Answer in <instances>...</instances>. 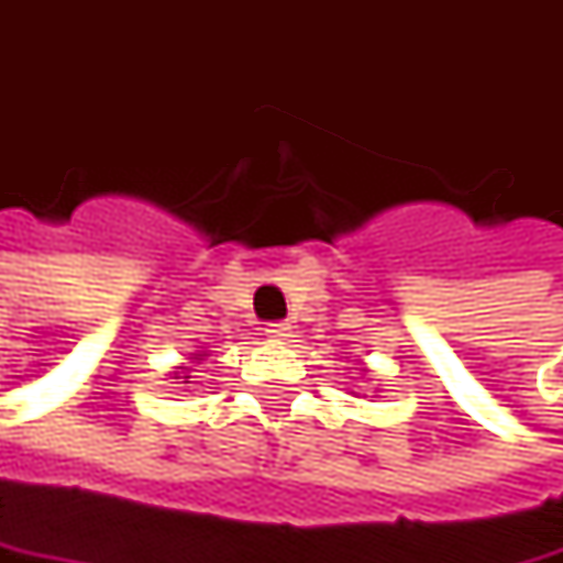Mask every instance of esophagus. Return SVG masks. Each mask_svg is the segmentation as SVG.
Segmentation results:
<instances>
[{
    "label": "esophagus",
    "instance_id": "esophagus-1",
    "mask_svg": "<svg viewBox=\"0 0 563 563\" xmlns=\"http://www.w3.org/2000/svg\"><path fill=\"white\" fill-rule=\"evenodd\" d=\"M264 333H267L271 340L283 343V340H289V336H292V328H289V324H271V328L264 330Z\"/></svg>",
    "mask_w": 563,
    "mask_h": 563
}]
</instances>
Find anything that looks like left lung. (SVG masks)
<instances>
[{"label":"left lung","instance_id":"obj_1","mask_svg":"<svg viewBox=\"0 0 563 563\" xmlns=\"http://www.w3.org/2000/svg\"><path fill=\"white\" fill-rule=\"evenodd\" d=\"M365 372H368V368H362V375H365ZM350 394H353V397H358V394H355V390H350Z\"/></svg>","mask_w":563,"mask_h":563}]
</instances>
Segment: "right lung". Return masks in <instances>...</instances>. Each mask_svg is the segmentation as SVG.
Wrapping results in <instances>:
<instances>
[{
  "mask_svg": "<svg viewBox=\"0 0 563 563\" xmlns=\"http://www.w3.org/2000/svg\"><path fill=\"white\" fill-rule=\"evenodd\" d=\"M208 358H210L208 346H198L195 353L188 355V362H179V365L169 372V378H176L179 384H191V378H195V375H191V372H195V365H205Z\"/></svg>",
  "mask_w": 563,
  "mask_h": 563,
  "instance_id": "obj_1",
  "label": "right lung"
}]
</instances>
